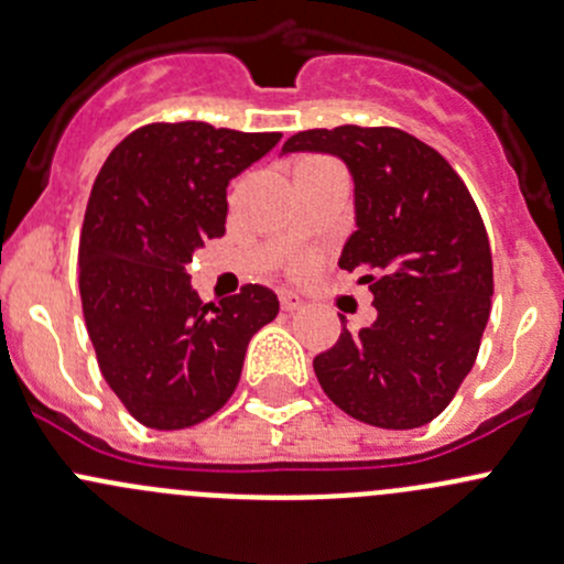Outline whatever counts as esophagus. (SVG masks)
<instances>
[{"mask_svg":"<svg viewBox=\"0 0 564 564\" xmlns=\"http://www.w3.org/2000/svg\"><path fill=\"white\" fill-rule=\"evenodd\" d=\"M278 300H281L283 311H300V308H303V297H300L297 292H281V294H278Z\"/></svg>","mask_w":564,"mask_h":564,"instance_id":"esophagus-1","label":"esophagus"}]
</instances>
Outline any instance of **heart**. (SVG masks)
Instances as JSON below:
<instances>
[{"instance_id": "heart-1", "label": "heart", "mask_w": 564, "mask_h": 564, "mask_svg": "<svg viewBox=\"0 0 564 564\" xmlns=\"http://www.w3.org/2000/svg\"><path fill=\"white\" fill-rule=\"evenodd\" d=\"M311 161H314V158H311ZM303 163H308V161H303Z\"/></svg>"}]
</instances>
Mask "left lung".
<instances>
[{"label": "left lung", "mask_w": 564, "mask_h": 564, "mask_svg": "<svg viewBox=\"0 0 564 564\" xmlns=\"http://www.w3.org/2000/svg\"><path fill=\"white\" fill-rule=\"evenodd\" d=\"M289 152H327L355 182V226L338 267L368 272L377 318L340 329L314 360L329 401L379 429L431 423L475 366L491 314L486 226L451 163L395 128H316Z\"/></svg>", "instance_id": "8db88e82"}]
</instances>
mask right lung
I'll list each match as a JSON object with an SVG mask.
<instances>
[{
  "label": "right lung",
  "mask_w": 564,
  "mask_h": 564,
  "mask_svg": "<svg viewBox=\"0 0 564 564\" xmlns=\"http://www.w3.org/2000/svg\"><path fill=\"white\" fill-rule=\"evenodd\" d=\"M281 133L207 122L147 124L113 147L93 185L82 242L87 333L108 388L147 429H191L231 398L278 297L242 286L202 303L187 264L226 231V187Z\"/></svg>",
  "instance_id": "obj_1"
}]
</instances>
